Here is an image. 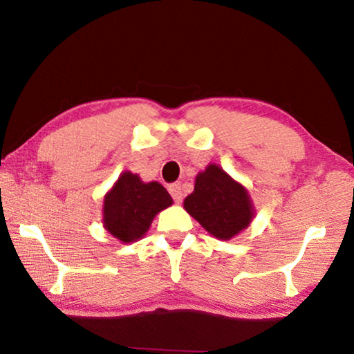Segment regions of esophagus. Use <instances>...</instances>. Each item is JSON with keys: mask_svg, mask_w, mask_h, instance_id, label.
Returning <instances> with one entry per match:
<instances>
[{"mask_svg": "<svg viewBox=\"0 0 354 354\" xmlns=\"http://www.w3.org/2000/svg\"><path fill=\"white\" fill-rule=\"evenodd\" d=\"M169 192L171 195V198L175 200V203H181L183 201V192H181V184H171L169 187Z\"/></svg>", "mask_w": 354, "mask_h": 354, "instance_id": "34e87169", "label": "esophagus"}]
</instances>
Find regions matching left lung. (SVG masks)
Returning a JSON list of instances; mask_svg holds the SVG:
<instances>
[{"mask_svg": "<svg viewBox=\"0 0 354 354\" xmlns=\"http://www.w3.org/2000/svg\"><path fill=\"white\" fill-rule=\"evenodd\" d=\"M184 207L206 231L223 241L239 234L253 218L247 190L217 165H209L196 176L195 190L184 200Z\"/></svg>", "mask_w": 354, "mask_h": 354, "instance_id": "obj_1", "label": "left lung"}]
</instances>
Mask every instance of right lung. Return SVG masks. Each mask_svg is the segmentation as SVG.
<instances>
[{
  "mask_svg": "<svg viewBox=\"0 0 354 354\" xmlns=\"http://www.w3.org/2000/svg\"><path fill=\"white\" fill-rule=\"evenodd\" d=\"M171 203L169 192L159 183L145 184L124 171L104 198V227L118 241L134 242L148 231L154 215Z\"/></svg>",
  "mask_w": 354,
  "mask_h": 354,
  "instance_id": "right-lung-1",
  "label": "right lung"
}]
</instances>
